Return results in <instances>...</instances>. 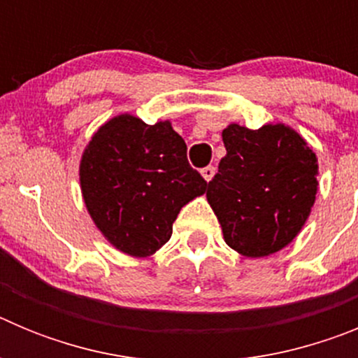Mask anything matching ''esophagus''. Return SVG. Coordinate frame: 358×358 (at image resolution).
<instances>
[{"label":"esophagus","instance_id":"1","mask_svg":"<svg viewBox=\"0 0 358 358\" xmlns=\"http://www.w3.org/2000/svg\"><path fill=\"white\" fill-rule=\"evenodd\" d=\"M201 176L204 177V181L210 182L215 176V166H204V169L201 170Z\"/></svg>","mask_w":358,"mask_h":358}]
</instances>
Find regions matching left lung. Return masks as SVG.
<instances>
[{
    "mask_svg": "<svg viewBox=\"0 0 358 358\" xmlns=\"http://www.w3.org/2000/svg\"><path fill=\"white\" fill-rule=\"evenodd\" d=\"M226 156L206 197L231 249L264 258L287 248L305 226L317 194L319 164L301 134L285 123L222 131Z\"/></svg>",
    "mask_w": 358,
    "mask_h": 358,
    "instance_id": "left-lung-1",
    "label": "left lung"
}]
</instances>
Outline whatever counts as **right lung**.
<instances>
[{"label":"right lung","instance_id":"obj_1","mask_svg":"<svg viewBox=\"0 0 358 358\" xmlns=\"http://www.w3.org/2000/svg\"><path fill=\"white\" fill-rule=\"evenodd\" d=\"M82 199L103 238L134 258L159 251L182 206L208 182L186 159L169 120L147 125L129 113L100 125L82 152Z\"/></svg>","mask_w":358,"mask_h":358}]
</instances>
